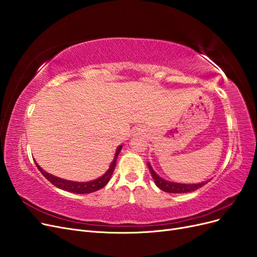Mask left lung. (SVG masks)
Masks as SVG:
<instances>
[{
    "mask_svg": "<svg viewBox=\"0 0 257 257\" xmlns=\"http://www.w3.org/2000/svg\"><path fill=\"white\" fill-rule=\"evenodd\" d=\"M148 167H149V170H150L151 176L153 178L155 184H157L162 191L167 192V193H189V192H193V191H196V190L200 189L201 186H204L208 182L207 181V182L197 183V184H181V183L169 182V181L164 180V179H162L161 177H159L157 174H155L150 164H148Z\"/></svg>",
    "mask_w": 257,
    "mask_h": 257,
    "instance_id": "obj_1",
    "label": "left lung"
}]
</instances>
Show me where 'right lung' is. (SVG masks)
Here are the masks:
<instances>
[{
    "instance_id": "1",
    "label": "right lung",
    "mask_w": 257,
    "mask_h": 257,
    "mask_svg": "<svg viewBox=\"0 0 257 257\" xmlns=\"http://www.w3.org/2000/svg\"><path fill=\"white\" fill-rule=\"evenodd\" d=\"M121 148H122V146H119L118 149H116L113 161L111 162V164L109 166V169H108L102 177H99L98 179H96V180L89 181V182H75V181L64 180V179H61V178H58V177L53 176L51 174L46 173L41 166L37 165V163H36V166H37L38 170H40V172L42 173V175L46 179H47L49 182H51L53 185H56L57 188H59L61 190H64V191L71 192V193H77V194L92 193V192H95V191H98L102 188H104V186L108 183V181H109V179H110V177L113 173V170H114L116 158H118V155L121 151Z\"/></svg>"
}]
</instances>
